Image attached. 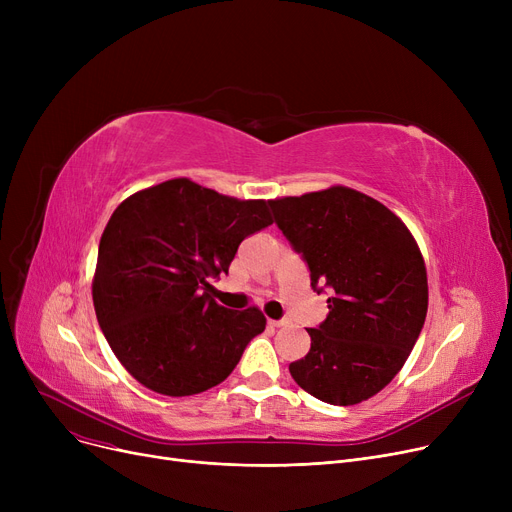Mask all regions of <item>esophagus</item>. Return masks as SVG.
Wrapping results in <instances>:
<instances>
[{
  "instance_id": "34e87169",
  "label": "esophagus",
  "mask_w": 512,
  "mask_h": 512,
  "mask_svg": "<svg viewBox=\"0 0 512 512\" xmlns=\"http://www.w3.org/2000/svg\"><path fill=\"white\" fill-rule=\"evenodd\" d=\"M270 326H272V328H286V326H288V319H278V321L270 319Z\"/></svg>"
}]
</instances>
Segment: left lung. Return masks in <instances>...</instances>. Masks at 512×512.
<instances>
[{
    "label": "left lung",
    "instance_id": "8db88e82",
    "mask_svg": "<svg viewBox=\"0 0 512 512\" xmlns=\"http://www.w3.org/2000/svg\"><path fill=\"white\" fill-rule=\"evenodd\" d=\"M270 207L313 290L330 288V313L307 330L311 348L290 375L330 405H357L394 380L421 334L427 272L417 240L386 205L348 186Z\"/></svg>",
    "mask_w": 512,
    "mask_h": 512
}]
</instances>
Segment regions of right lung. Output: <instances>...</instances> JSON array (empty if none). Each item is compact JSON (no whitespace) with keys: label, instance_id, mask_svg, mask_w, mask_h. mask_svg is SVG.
Listing matches in <instances>:
<instances>
[{"label":"right lung","instance_id":"1","mask_svg":"<svg viewBox=\"0 0 512 512\" xmlns=\"http://www.w3.org/2000/svg\"><path fill=\"white\" fill-rule=\"evenodd\" d=\"M272 224L263 199L240 201L188 178L124 199L107 222L93 276L99 328L145 388L191 396L222 384L265 330L257 307L215 303L218 278L247 236Z\"/></svg>","mask_w":512,"mask_h":512}]
</instances>
